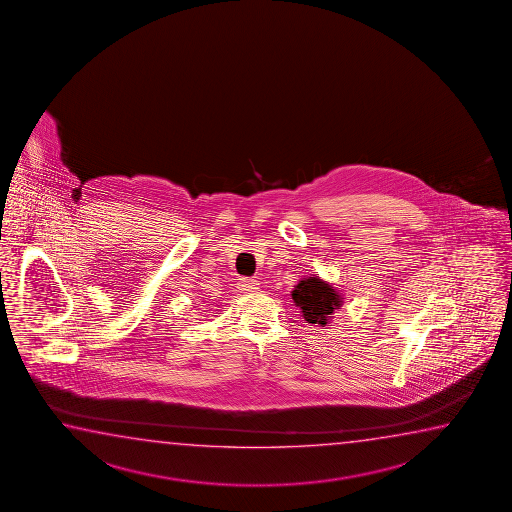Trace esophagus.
<instances>
[{
  "instance_id": "esophagus-1",
  "label": "esophagus",
  "mask_w": 512,
  "mask_h": 512,
  "mask_svg": "<svg viewBox=\"0 0 512 512\" xmlns=\"http://www.w3.org/2000/svg\"><path fill=\"white\" fill-rule=\"evenodd\" d=\"M239 289L243 292H255L259 291V282L257 280H253V278H243L241 282H239Z\"/></svg>"
}]
</instances>
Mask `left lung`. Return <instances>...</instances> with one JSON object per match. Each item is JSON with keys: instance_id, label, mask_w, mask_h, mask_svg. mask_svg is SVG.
Returning a JSON list of instances; mask_svg holds the SVG:
<instances>
[{"instance_id": "obj_1", "label": "left lung", "mask_w": 512, "mask_h": 512, "mask_svg": "<svg viewBox=\"0 0 512 512\" xmlns=\"http://www.w3.org/2000/svg\"><path fill=\"white\" fill-rule=\"evenodd\" d=\"M291 296L296 307L301 308L305 321L310 324H330L333 312L342 307L340 292L315 275L299 280Z\"/></svg>"}]
</instances>
